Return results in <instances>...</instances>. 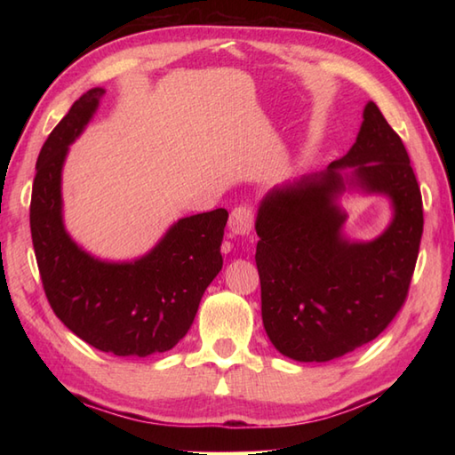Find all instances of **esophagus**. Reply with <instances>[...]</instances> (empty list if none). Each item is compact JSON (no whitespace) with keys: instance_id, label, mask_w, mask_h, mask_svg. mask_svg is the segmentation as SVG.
<instances>
[{"instance_id":"obj_1","label":"esophagus","mask_w":455,"mask_h":455,"mask_svg":"<svg viewBox=\"0 0 455 455\" xmlns=\"http://www.w3.org/2000/svg\"><path fill=\"white\" fill-rule=\"evenodd\" d=\"M228 227L235 235H250L254 228V209L250 205H240L233 209L228 219Z\"/></svg>"}]
</instances>
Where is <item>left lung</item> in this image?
I'll list each match as a JSON object with an SVG mask.
<instances>
[{
  "instance_id": "left-lung-1",
  "label": "left lung",
  "mask_w": 455,
  "mask_h": 455,
  "mask_svg": "<svg viewBox=\"0 0 455 455\" xmlns=\"http://www.w3.org/2000/svg\"><path fill=\"white\" fill-rule=\"evenodd\" d=\"M394 201L390 228L347 243L333 205L339 172ZM422 196L407 148L373 101L350 152L318 176L269 191L256 219V266L269 340L297 362H328L375 340L407 301L422 238Z\"/></svg>"
}]
</instances>
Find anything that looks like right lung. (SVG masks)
<instances>
[{
    "mask_svg": "<svg viewBox=\"0 0 455 455\" xmlns=\"http://www.w3.org/2000/svg\"><path fill=\"white\" fill-rule=\"evenodd\" d=\"M105 92L76 101L43 144L31 196V236L44 295L54 315L84 342L113 355L172 350L196 318L222 267L228 212L215 209L178 220L150 254L109 264L85 254L62 225L60 173L70 144Z\"/></svg>",
    "mask_w": 455,
    "mask_h": 455,
    "instance_id": "add662e5",
    "label": "right lung"
}]
</instances>
